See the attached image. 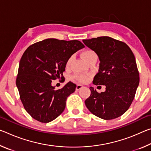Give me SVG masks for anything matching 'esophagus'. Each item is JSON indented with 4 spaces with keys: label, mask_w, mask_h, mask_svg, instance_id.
<instances>
[{
    "label": "esophagus",
    "mask_w": 151,
    "mask_h": 151,
    "mask_svg": "<svg viewBox=\"0 0 151 151\" xmlns=\"http://www.w3.org/2000/svg\"><path fill=\"white\" fill-rule=\"evenodd\" d=\"M83 87V85H79V84H78V85H76V91H79V90H80V89H81Z\"/></svg>",
    "instance_id": "obj_1"
}]
</instances>
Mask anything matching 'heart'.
<instances>
[{
  "mask_svg": "<svg viewBox=\"0 0 151 151\" xmlns=\"http://www.w3.org/2000/svg\"><path fill=\"white\" fill-rule=\"evenodd\" d=\"M82 57H83L84 59L86 61L88 64L91 62V61L97 60V55L95 53L94 51L91 49H87L83 52L82 53ZM73 57H70L67 60L66 63V67L68 68V66H70L71 61H72ZM74 79H76V81H78L81 83H85V82L87 81L89 78L88 75H76L73 76Z\"/></svg>",
  "mask_w": 151,
  "mask_h": 151,
  "instance_id": "heart-1",
  "label": "heart"
}]
</instances>
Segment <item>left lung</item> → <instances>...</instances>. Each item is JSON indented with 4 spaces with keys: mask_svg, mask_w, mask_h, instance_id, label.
Instances as JSON below:
<instances>
[{
    "mask_svg": "<svg viewBox=\"0 0 151 151\" xmlns=\"http://www.w3.org/2000/svg\"><path fill=\"white\" fill-rule=\"evenodd\" d=\"M83 41L96 52L100 60L93 84L106 86V91L101 93L90 87L91 95L85 101L86 106L101 119L118 118L131 106L139 84L134 54L126 43L109 37Z\"/></svg>",
    "mask_w": 151,
    "mask_h": 151,
    "instance_id": "left-lung-1",
    "label": "left lung"
}]
</instances>
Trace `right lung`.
Here are the masks:
<instances>
[{"instance_id":"right-lung-1","label":"right lung","mask_w":151,"mask_h":151,"mask_svg":"<svg viewBox=\"0 0 151 151\" xmlns=\"http://www.w3.org/2000/svg\"><path fill=\"white\" fill-rule=\"evenodd\" d=\"M85 47L79 40L47 39L29 46L20 58L16 85L24 109L33 119L49 122L64 111L76 85L68 82L55 90L52 80L62 78L67 60Z\"/></svg>"}]
</instances>
